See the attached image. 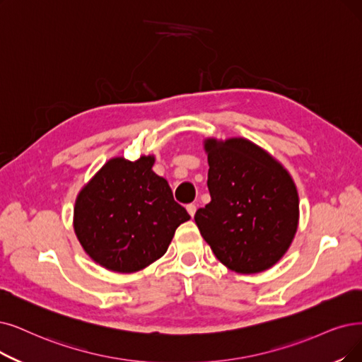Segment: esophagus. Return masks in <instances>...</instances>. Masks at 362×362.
Segmentation results:
<instances>
[{"label":"esophagus","mask_w":362,"mask_h":362,"mask_svg":"<svg viewBox=\"0 0 362 362\" xmlns=\"http://www.w3.org/2000/svg\"><path fill=\"white\" fill-rule=\"evenodd\" d=\"M196 205H187V212H189L190 214V216H192V218H193V216H194V214H196Z\"/></svg>","instance_id":"esophagus-1"}]
</instances>
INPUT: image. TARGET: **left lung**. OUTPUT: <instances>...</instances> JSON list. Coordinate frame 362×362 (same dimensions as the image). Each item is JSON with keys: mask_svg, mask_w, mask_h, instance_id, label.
I'll return each mask as SVG.
<instances>
[{"mask_svg": "<svg viewBox=\"0 0 362 362\" xmlns=\"http://www.w3.org/2000/svg\"><path fill=\"white\" fill-rule=\"evenodd\" d=\"M211 202L194 221L215 257L240 274L264 272L291 247L300 209L294 180L252 141L205 138Z\"/></svg>", "mask_w": 362, "mask_h": 362, "instance_id": "1", "label": "left lung"}]
</instances>
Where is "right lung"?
<instances>
[{
    "instance_id": "obj_1",
    "label": "right lung",
    "mask_w": 362,
    "mask_h": 362,
    "mask_svg": "<svg viewBox=\"0 0 362 362\" xmlns=\"http://www.w3.org/2000/svg\"><path fill=\"white\" fill-rule=\"evenodd\" d=\"M154 156L112 157L80 190L76 236L93 262L134 273L165 255L180 224L190 215L173 200L168 181L153 170Z\"/></svg>"
}]
</instances>
